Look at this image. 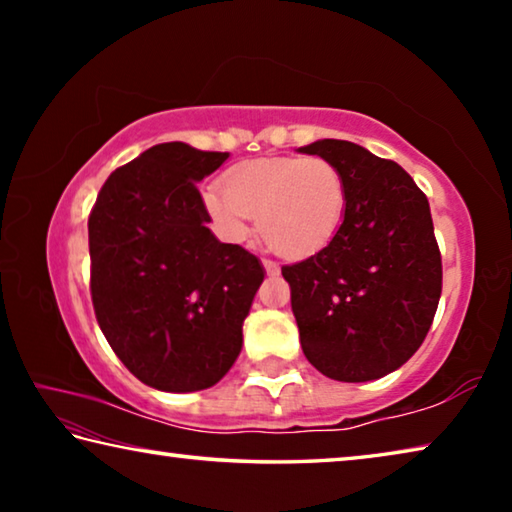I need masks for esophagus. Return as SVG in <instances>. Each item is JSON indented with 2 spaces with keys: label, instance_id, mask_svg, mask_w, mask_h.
Instances as JSON below:
<instances>
[{
  "label": "esophagus",
  "instance_id": "obj_1",
  "mask_svg": "<svg viewBox=\"0 0 512 512\" xmlns=\"http://www.w3.org/2000/svg\"><path fill=\"white\" fill-rule=\"evenodd\" d=\"M262 264H264L268 275H280V266H277L275 262H271V259H262Z\"/></svg>",
  "mask_w": 512,
  "mask_h": 512
}]
</instances>
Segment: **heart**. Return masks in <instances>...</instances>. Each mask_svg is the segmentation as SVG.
Instances as JSON below:
<instances>
[{
	"mask_svg": "<svg viewBox=\"0 0 512 512\" xmlns=\"http://www.w3.org/2000/svg\"><path fill=\"white\" fill-rule=\"evenodd\" d=\"M203 203L228 241H244L257 219L273 253L298 259L334 239L348 194L343 173L325 158H259L228 171L223 192L207 189Z\"/></svg>",
	"mask_w": 512,
	"mask_h": 512,
	"instance_id": "obj_1",
	"label": "heart"
}]
</instances>
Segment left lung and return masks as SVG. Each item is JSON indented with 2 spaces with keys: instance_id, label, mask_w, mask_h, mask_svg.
I'll return each instance as SVG.
<instances>
[{
  "instance_id": "obj_1",
  "label": "left lung",
  "mask_w": 512,
  "mask_h": 512,
  "mask_svg": "<svg viewBox=\"0 0 512 512\" xmlns=\"http://www.w3.org/2000/svg\"><path fill=\"white\" fill-rule=\"evenodd\" d=\"M343 173L345 216L316 255L282 266L300 345L336 381H372L409 361L436 316L443 264L427 196L400 164L345 140H318Z\"/></svg>"
}]
</instances>
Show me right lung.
Returning a JSON list of instances; mask_svg holds the SVG:
<instances>
[{
    "label": "right lung",
    "mask_w": 512,
    "mask_h": 512,
    "mask_svg": "<svg viewBox=\"0 0 512 512\" xmlns=\"http://www.w3.org/2000/svg\"><path fill=\"white\" fill-rule=\"evenodd\" d=\"M225 160L185 142L151 146L110 173L90 212L94 314L121 363L158 391L223 379L264 282L255 255L207 228L196 183Z\"/></svg>",
    "instance_id": "obj_1"
}]
</instances>
